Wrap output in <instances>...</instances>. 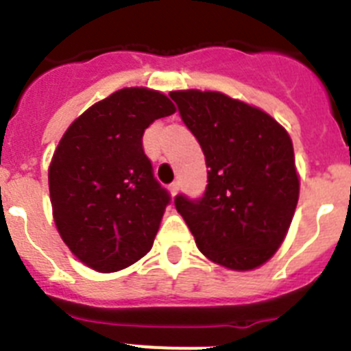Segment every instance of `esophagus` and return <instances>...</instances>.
I'll use <instances>...</instances> for the list:
<instances>
[{"label": "esophagus", "instance_id": "esophagus-1", "mask_svg": "<svg viewBox=\"0 0 351 351\" xmlns=\"http://www.w3.org/2000/svg\"><path fill=\"white\" fill-rule=\"evenodd\" d=\"M180 191V183L178 182H173L171 185H169V192H171V195H176Z\"/></svg>", "mask_w": 351, "mask_h": 351}]
</instances>
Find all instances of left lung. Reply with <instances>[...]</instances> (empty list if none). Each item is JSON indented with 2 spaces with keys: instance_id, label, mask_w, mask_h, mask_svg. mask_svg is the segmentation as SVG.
Instances as JSON below:
<instances>
[{
  "instance_id": "obj_1",
  "label": "left lung",
  "mask_w": 351,
  "mask_h": 351,
  "mask_svg": "<svg viewBox=\"0 0 351 351\" xmlns=\"http://www.w3.org/2000/svg\"><path fill=\"white\" fill-rule=\"evenodd\" d=\"M169 96L208 168L203 197L176 195V210L215 264L234 271L262 266L285 239L298 206L289 132L257 106L222 93L189 89Z\"/></svg>"
}]
</instances>
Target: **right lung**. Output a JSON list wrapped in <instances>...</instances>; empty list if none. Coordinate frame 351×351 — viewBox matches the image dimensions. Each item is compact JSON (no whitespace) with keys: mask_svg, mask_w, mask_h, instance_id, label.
<instances>
[{"mask_svg":"<svg viewBox=\"0 0 351 351\" xmlns=\"http://www.w3.org/2000/svg\"><path fill=\"white\" fill-rule=\"evenodd\" d=\"M159 90L125 87L85 110L49 166L53 222L71 254L115 273L150 252L169 194L154 178L143 132L175 113Z\"/></svg>","mask_w":351,"mask_h":351,"instance_id":"add662e5","label":"right lung"}]
</instances>
